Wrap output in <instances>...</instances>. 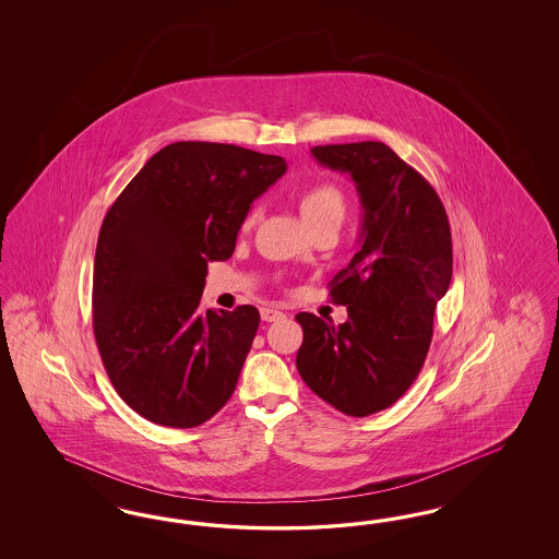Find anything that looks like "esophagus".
Segmentation results:
<instances>
[{
  "instance_id": "esophagus-1",
  "label": "esophagus",
  "mask_w": 559,
  "mask_h": 559,
  "mask_svg": "<svg viewBox=\"0 0 559 559\" xmlns=\"http://www.w3.org/2000/svg\"><path fill=\"white\" fill-rule=\"evenodd\" d=\"M260 316H262L264 322H276V320H283V318H285V313L278 311V309H274V307H262V309H260Z\"/></svg>"
}]
</instances>
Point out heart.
Masks as SVG:
<instances>
[{
  "label": "heart",
  "instance_id": "obj_1",
  "mask_svg": "<svg viewBox=\"0 0 559 559\" xmlns=\"http://www.w3.org/2000/svg\"><path fill=\"white\" fill-rule=\"evenodd\" d=\"M299 209L304 215L305 223L311 227L320 221L332 219V217H344L346 211V201L344 194L336 185H316V187L307 188L301 199H299ZM262 217V204H252L248 209V213L243 215L241 221V229L250 231L255 223Z\"/></svg>",
  "mask_w": 559,
  "mask_h": 559
}]
</instances>
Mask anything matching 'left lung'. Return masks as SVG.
I'll list each match as a JSON object with an SVG mask.
<instances>
[{"instance_id":"left-lung-1","label":"left lung","mask_w":559,"mask_h":559,"mask_svg":"<svg viewBox=\"0 0 559 559\" xmlns=\"http://www.w3.org/2000/svg\"><path fill=\"white\" fill-rule=\"evenodd\" d=\"M311 153L350 174L365 219L360 250L330 283L348 320L334 325L297 313V369L323 402L365 418L393 406L423 369L437 301L451 285V227L437 190L385 143L318 145Z\"/></svg>"}]
</instances>
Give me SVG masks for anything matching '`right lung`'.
<instances>
[{
  "label": "right lung",
  "instance_id": "right-lung-1",
  "mask_svg": "<svg viewBox=\"0 0 559 559\" xmlns=\"http://www.w3.org/2000/svg\"><path fill=\"white\" fill-rule=\"evenodd\" d=\"M287 171L278 155L178 141L139 169L102 221L92 325L124 404L194 428L236 390L260 313L201 307L206 262L227 260L250 204Z\"/></svg>",
  "mask_w": 559,
  "mask_h": 559
}]
</instances>
